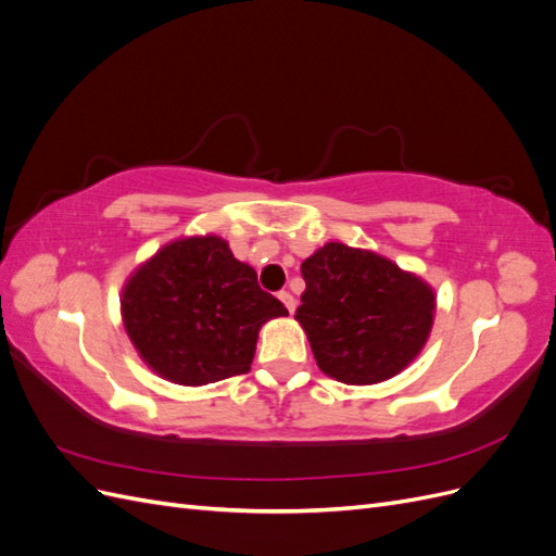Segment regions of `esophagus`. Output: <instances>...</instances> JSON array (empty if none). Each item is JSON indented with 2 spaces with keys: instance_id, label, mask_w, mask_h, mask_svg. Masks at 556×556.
Masks as SVG:
<instances>
[{
  "instance_id": "1",
  "label": "esophagus",
  "mask_w": 556,
  "mask_h": 556,
  "mask_svg": "<svg viewBox=\"0 0 556 556\" xmlns=\"http://www.w3.org/2000/svg\"><path fill=\"white\" fill-rule=\"evenodd\" d=\"M278 299L282 301V304H285V308H288L290 313H294V308H296V299H294V296H292L290 292H285V290H282V292L278 294Z\"/></svg>"
}]
</instances>
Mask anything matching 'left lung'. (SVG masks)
<instances>
[{
    "label": "left lung",
    "instance_id": "left-lung-1",
    "mask_svg": "<svg viewBox=\"0 0 556 556\" xmlns=\"http://www.w3.org/2000/svg\"><path fill=\"white\" fill-rule=\"evenodd\" d=\"M306 292L296 319L319 371L374 384L403 371L427 343L433 292L376 252L327 243L301 264Z\"/></svg>",
    "mask_w": 556,
    "mask_h": 556
}]
</instances>
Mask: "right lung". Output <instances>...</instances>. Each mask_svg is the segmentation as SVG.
<instances>
[{"label": "right lung", "mask_w": 556, "mask_h": 556, "mask_svg": "<svg viewBox=\"0 0 556 556\" xmlns=\"http://www.w3.org/2000/svg\"><path fill=\"white\" fill-rule=\"evenodd\" d=\"M288 315L220 237L174 241L129 278L123 319L162 378L208 384L250 371L260 327Z\"/></svg>", "instance_id": "add662e5"}]
</instances>
